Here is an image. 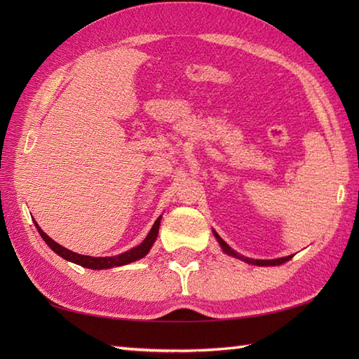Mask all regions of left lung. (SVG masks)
Listing matches in <instances>:
<instances>
[{"label": "left lung", "instance_id": "1", "mask_svg": "<svg viewBox=\"0 0 359 359\" xmlns=\"http://www.w3.org/2000/svg\"><path fill=\"white\" fill-rule=\"evenodd\" d=\"M212 234H215V238L217 239L220 248L224 250V253H226L228 256H233V257H236V259H241V261L247 262V264H251V265H257V266H276V265L285 264L287 261H290V259L293 257V256H285V257H278V259H265V261H264V259H251V257H245V256L239 255L238 251H234L222 238H220V236H219L215 230H212Z\"/></svg>", "mask_w": 359, "mask_h": 359}]
</instances>
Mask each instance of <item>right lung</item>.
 Instances as JSON below:
<instances>
[{
  "instance_id": "1",
  "label": "right lung",
  "mask_w": 359,
  "mask_h": 359,
  "mask_svg": "<svg viewBox=\"0 0 359 359\" xmlns=\"http://www.w3.org/2000/svg\"><path fill=\"white\" fill-rule=\"evenodd\" d=\"M160 220H162V216L157 217L154 225H152L148 236L143 239V242L140 243V245H137V247H134L131 250H128V251H125V253H121V255L106 256V257H94V256H85V255L74 253V251L62 247V245H60V243H57L55 241L50 239L49 236L41 230L40 225L35 222V220H34V224H35V228L38 230V233H40V236L43 238V241L48 243L49 248L53 251V253H57L58 256H62L63 259H66V261L85 266V269H90V270H108V269H112V266H121V265L131 264V262L139 261V259L147 256L149 253L151 247L154 245V242L157 239Z\"/></svg>"
}]
</instances>
